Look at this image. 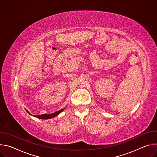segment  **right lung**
I'll return each mask as SVG.
<instances>
[{
	"label": "right lung",
	"instance_id": "add662e5",
	"mask_svg": "<svg viewBox=\"0 0 157 157\" xmlns=\"http://www.w3.org/2000/svg\"><path fill=\"white\" fill-rule=\"evenodd\" d=\"M64 108H63V109H61V110H58L57 112H55V113H54L53 114H42V115H40V116H34V117H35L36 118L40 119H52V118H53V117L57 116L58 114H59L61 113V112L64 109ZM27 112L30 115L32 116L27 110Z\"/></svg>",
	"mask_w": 157,
	"mask_h": 157
}]
</instances>
